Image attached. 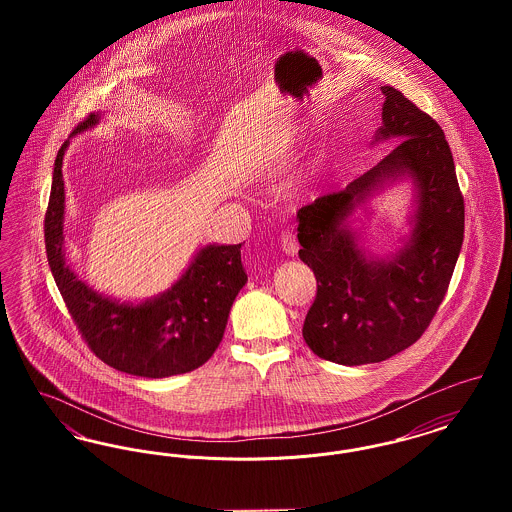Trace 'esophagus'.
<instances>
[{"label": "esophagus", "mask_w": 512, "mask_h": 512, "mask_svg": "<svg viewBox=\"0 0 512 512\" xmlns=\"http://www.w3.org/2000/svg\"><path fill=\"white\" fill-rule=\"evenodd\" d=\"M280 245H282V249H284V253L286 255H297V251H299V244H297V238H295V234L293 232H282V236H280Z\"/></svg>", "instance_id": "esophagus-1"}]
</instances>
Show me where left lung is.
Returning a JSON list of instances; mask_svg holds the SVG:
<instances>
[{
	"instance_id": "obj_1",
	"label": "left lung",
	"mask_w": 512,
	"mask_h": 512,
	"mask_svg": "<svg viewBox=\"0 0 512 512\" xmlns=\"http://www.w3.org/2000/svg\"><path fill=\"white\" fill-rule=\"evenodd\" d=\"M382 94L374 142L399 144L370 171L297 211L299 259L317 276L303 338L338 365L380 363L413 345L436 315L463 247L464 199L441 126L399 90L382 86ZM401 177L417 188L414 230L390 260H374L360 249L348 217L372 191Z\"/></svg>"
}]
</instances>
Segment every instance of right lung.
Masks as SVG:
<instances>
[{
    "label": "right lung",
    "mask_w": 512,
    "mask_h": 512,
    "mask_svg": "<svg viewBox=\"0 0 512 512\" xmlns=\"http://www.w3.org/2000/svg\"><path fill=\"white\" fill-rule=\"evenodd\" d=\"M99 122L92 113L74 128ZM61 146L46 211V253L55 284L78 332L105 365L144 378H167L205 365L217 351L232 303L247 282L238 245H205L167 292L142 303H121L78 280L65 257V182Z\"/></svg>",
    "instance_id": "1"
}]
</instances>
